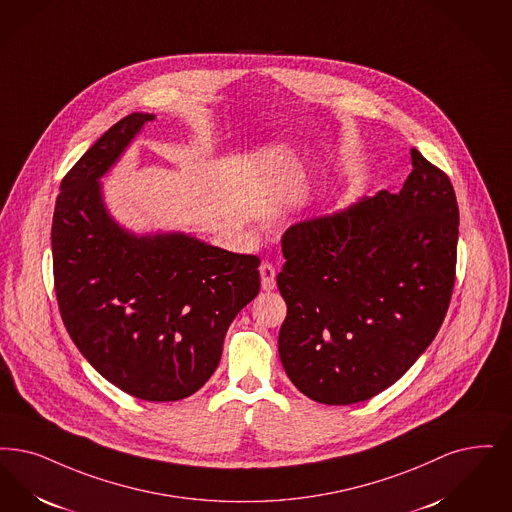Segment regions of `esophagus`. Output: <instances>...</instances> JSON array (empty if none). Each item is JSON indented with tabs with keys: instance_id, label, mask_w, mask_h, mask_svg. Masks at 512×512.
<instances>
[{
	"instance_id": "1",
	"label": "esophagus",
	"mask_w": 512,
	"mask_h": 512,
	"mask_svg": "<svg viewBox=\"0 0 512 512\" xmlns=\"http://www.w3.org/2000/svg\"><path fill=\"white\" fill-rule=\"evenodd\" d=\"M259 274H261V287L265 291H272L276 287V270L270 263H263L259 266Z\"/></svg>"
}]
</instances>
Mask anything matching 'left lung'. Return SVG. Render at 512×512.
<instances>
[{"label":"left lung","instance_id":"left-lung-1","mask_svg":"<svg viewBox=\"0 0 512 512\" xmlns=\"http://www.w3.org/2000/svg\"><path fill=\"white\" fill-rule=\"evenodd\" d=\"M406 183L289 226L278 289L280 360L314 402L348 406L389 389L450 307L459 209L446 173L411 148Z\"/></svg>","mask_w":512,"mask_h":512}]
</instances>
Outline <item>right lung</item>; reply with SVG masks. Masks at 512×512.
Wrapping results in <instances>:
<instances>
[{"mask_svg":"<svg viewBox=\"0 0 512 512\" xmlns=\"http://www.w3.org/2000/svg\"><path fill=\"white\" fill-rule=\"evenodd\" d=\"M154 114L112 125L62 179L51 246L62 322L106 381L148 402L202 389L226 331L259 293V257L184 232L137 234L104 204V175Z\"/></svg>","mask_w":512,"mask_h":512,"instance_id":"add662e5","label":"right lung"}]
</instances>
